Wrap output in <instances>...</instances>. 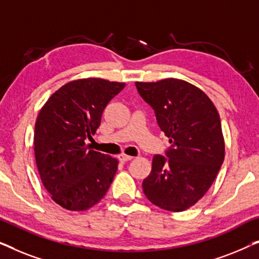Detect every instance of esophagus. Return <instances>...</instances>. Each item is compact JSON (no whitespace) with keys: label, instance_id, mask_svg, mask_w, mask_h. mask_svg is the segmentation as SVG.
<instances>
[{"label":"esophagus","instance_id":"1","mask_svg":"<svg viewBox=\"0 0 259 259\" xmlns=\"http://www.w3.org/2000/svg\"><path fill=\"white\" fill-rule=\"evenodd\" d=\"M118 158H119V160L121 161V162L130 161V160H132V159H133V157H131V155H127V154H120Z\"/></svg>","mask_w":259,"mask_h":259}]
</instances>
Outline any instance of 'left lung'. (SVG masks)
Here are the masks:
<instances>
[{
  "label": "left lung",
  "mask_w": 259,
  "mask_h": 259,
  "mask_svg": "<svg viewBox=\"0 0 259 259\" xmlns=\"http://www.w3.org/2000/svg\"><path fill=\"white\" fill-rule=\"evenodd\" d=\"M136 87L171 144L165 155L153 157L144 193L162 210L184 211L206 193L224 161L221 118L207 95L183 80L136 82Z\"/></svg>",
  "instance_id": "8db88e82"
}]
</instances>
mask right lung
Instances as JSON below:
<instances>
[{
    "label": "right lung",
    "mask_w": 259,
    "mask_h": 259,
    "mask_svg": "<svg viewBox=\"0 0 259 259\" xmlns=\"http://www.w3.org/2000/svg\"><path fill=\"white\" fill-rule=\"evenodd\" d=\"M125 83L81 79L56 91L38 113L34 133L35 159L52 199L70 211H84L107 192L118 169L111 155L90 150L106 106Z\"/></svg>",
    "instance_id": "obj_1"
}]
</instances>
